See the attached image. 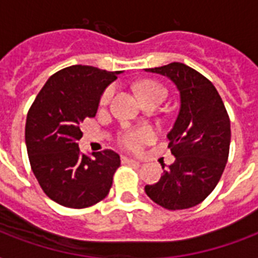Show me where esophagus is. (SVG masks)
Returning a JSON list of instances; mask_svg holds the SVG:
<instances>
[{"instance_id":"obj_1","label":"esophagus","mask_w":258,"mask_h":258,"mask_svg":"<svg viewBox=\"0 0 258 258\" xmlns=\"http://www.w3.org/2000/svg\"><path fill=\"white\" fill-rule=\"evenodd\" d=\"M121 161L124 162V163H137V165H139V162L134 161V159H130V158H127V157L121 158Z\"/></svg>"}]
</instances>
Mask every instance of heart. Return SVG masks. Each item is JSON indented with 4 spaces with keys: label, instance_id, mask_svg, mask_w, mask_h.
<instances>
[{
    "label": "heart",
    "instance_id": "heart-1",
    "mask_svg": "<svg viewBox=\"0 0 258 258\" xmlns=\"http://www.w3.org/2000/svg\"><path fill=\"white\" fill-rule=\"evenodd\" d=\"M113 93V88L109 87L104 91V93L101 95L100 97V104L105 105L108 104V101L111 100ZM138 93L141 96L142 100H147V99H161L163 100L166 96L165 88L158 84L155 82H143L142 84L138 86ZM155 138V133H154L151 128H139V130H131V131H127L121 135L120 141L121 143L127 147L131 151H141L142 147L147 143H150L151 141H154Z\"/></svg>",
    "mask_w": 258,
    "mask_h": 258
}]
</instances>
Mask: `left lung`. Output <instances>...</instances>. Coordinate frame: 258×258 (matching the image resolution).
<instances>
[{
	"label": "left lung",
	"instance_id": "1",
	"mask_svg": "<svg viewBox=\"0 0 258 258\" xmlns=\"http://www.w3.org/2000/svg\"><path fill=\"white\" fill-rule=\"evenodd\" d=\"M169 78L179 91V112L167 134L175 162L159 182L146 184V194L167 210L201 204L218 183L230 146V120L212 82L182 62L149 68ZM165 169V165H162Z\"/></svg>",
	"mask_w": 258,
	"mask_h": 258
}]
</instances>
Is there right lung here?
I'll return each mask as SVG.
<instances>
[{
  "mask_svg": "<svg viewBox=\"0 0 258 258\" xmlns=\"http://www.w3.org/2000/svg\"><path fill=\"white\" fill-rule=\"evenodd\" d=\"M121 71L72 66L52 75L28 111L25 143L30 167L50 200L84 209L104 200L120 157L112 150L80 153L84 119L93 117L104 89Z\"/></svg>",
  "mask_w": 258,
  "mask_h": 258,
  "instance_id": "right-lung-1",
  "label": "right lung"
}]
</instances>
